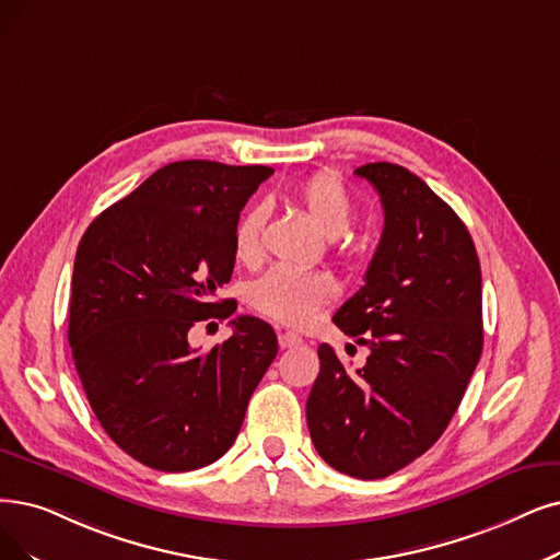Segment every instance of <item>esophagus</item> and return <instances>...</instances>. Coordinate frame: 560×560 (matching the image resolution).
<instances>
[{"label": "esophagus", "mask_w": 560, "mask_h": 560, "mask_svg": "<svg viewBox=\"0 0 560 560\" xmlns=\"http://www.w3.org/2000/svg\"><path fill=\"white\" fill-rule=\"evenodd\" d=\"M278 345H280V349H292V347L303 345V340L296 332H278Z\"/></svg>", "instance_id": "1"}]
</instances>
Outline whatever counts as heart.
<instances>
[{
  "label": "heart",
  "instance_id": "1",
  "mask_svg": "<svg viewBox=\"0 0 560 560\" xmlns=\"http://www.w3.org/2000/svg\"><path fill=\"white\" fill-rule=\"evenodd\" d=\"M296 199L319 232L335 241L342 238L353 220V197L342 178L332 172H319L305 178ZM266 207L253 205L243 211L234 228V253L241 261L253 264L261 255V232ZM332 296V284L319 273L276 266L248 287V301L261 315L287 326H303L319 305Z\"/></svg>",
  "mask_w": 560,
  "mask_h": 560
}]
</instances>
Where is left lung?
<instances>
[{
  "label": "left lung",
  "instance_id": "8db88e82",
  "mask_svg": "<svg viewBox=\"0 0 560 560\" xmlns=\"http://www.w3.org/2000/svg\"><path fill=\"white\" fill-rule=\"evenodd\" d=\"M355 176L382 197L384 232L332 322L370 355L353 372L322 345L305 413L326 464L376 480L428 453L455 416L482 353V278L471 234L422 178L393 163Z\"/></svg>",
  "mask_w": 560,
  "mask_h": 560
}]
</instances>
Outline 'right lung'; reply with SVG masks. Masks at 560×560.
Returning <instances> with one entry per match:
<instances>
[{
	"mask_svg": "<svg viewBox=\"0 0 560 560\" xmlns=\"http://www.w3.org/2000/svg\"><path fill=\"white\" fill-rule=\"evenodd\" d=\"M264 165L178 161L153 172L86 228L75 255L69 342L101 428L155 471H195L225 455L278 353L276 330L232 319L199 351L197 322L230 319L215 301L234 271V228Z\"/></svg>",
	"mask_w": 560,
	"mask_h": 560,
	"instance_id": "obj_1",
	"label": "right lung"
}]
</instances>
